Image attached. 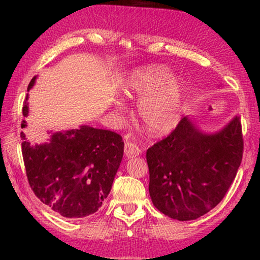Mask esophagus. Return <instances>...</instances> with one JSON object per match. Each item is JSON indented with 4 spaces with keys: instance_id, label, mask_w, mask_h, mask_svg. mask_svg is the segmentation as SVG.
I'll list each match as a JSON object with an SVG mask.
<instances>
[{
    "instance_id": "34e87169",
    "label": "esophagus",
    "mask_w": 260,
    "mask_h": 260,
    "mask_svg": "<svg viewBox=\"0 0 260 260\" xmlns=\"http://www.w3.org/2000/svg\"><path fill=\"white\" fill-rule=\"evenodd\" d=\"M139 148L133 143H128V146H126V155L128 157H134V155H138Z\"/></svg>"
}]
</instances>
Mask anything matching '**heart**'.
I'll return each mask as SVG.
<instances>
[{
    "mask_svg": "<svg viewBox=\"0 0 260 260\" xmlns=\"http://www.w3.org/2000/svg\"><path fill=\"white\" fill-rule=\"evenodd\" d=\"M177 100V96L171 94H161L158 98L149 96L146 101L149 120L156 121L161 116H164V114L171 111V110H173Z\"/></svg>",
    "mask_w": 260,
    "mask_h": 260,
    "instance_id": "b5f03b06",
    "label": "heart"
}]
</instances>
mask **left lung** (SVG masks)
Segmentation results:
<instances>
[{"label":"left lung","mask_w":260,"mask_h":260,"mask_svg":"<svg viewBox=\"0 0 260 260\" xmlns=\"http://www.w3.org/2000/svg\"><path fill=\"white\" fill-rule=\"evenodd\" d=\"M24 101L21 128H27L29 90ZM45 142L28 140L20 132L26 175L30 188L43 203L67 218L93 214L107 199L124 155V142L117 133L82 124L67 131H48Z\"/></svg>","instance_id":"8db88e82"}]
</instances>
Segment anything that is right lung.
<instances>
[{"label": "right lung", "mask_w": 260, "mask_h": 260, "mask_svg": "<svg viewBox=\"0 0 260 260\" xmlns=\"http://www.w3.org/2000/svg\"><path fill=\"white\" fill-rule=\"evenodd\" d=\"M243 155L239 117L214 134H203L188 118L147 150L153 205L179 221L208 213L225 197Z\"/></svg>", "instance_id": "right-lung-1"}]
</instances>
